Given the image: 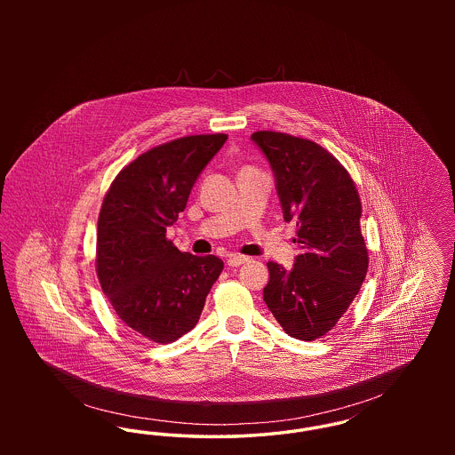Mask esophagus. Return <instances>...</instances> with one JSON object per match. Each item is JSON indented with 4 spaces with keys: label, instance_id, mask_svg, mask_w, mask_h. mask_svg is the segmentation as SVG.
I'll return each mask as SVG.
<instances>
[{
    "label": "esophagus",
    "instance_id": "1",
    "mask_svg": "<svg viewBox=\"0 0 455 455\" xmlns=\"http://www.w3.org/2000/svg\"><path fill=\"white\" fill-rule=\"evenodd\" d=\"M245 262H249L247 256H230V258L227 259V264H228L230 267H238V266H242V264H245Z\"/></svg>",
    "mask_w": 455,
    "mask_h": 455
}]
</instances>
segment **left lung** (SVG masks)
Segmentation results:
<instances>
[{
	"mask_svg": "<svg viewBox=\"0 0 455 455\" xmlns=\"http://www.w3.org/2000/svg\"><path fill=\"white\" fill-rule=\"evenodd\" d=\"M275 173L284 221L297 223L302 254L291 269L267 262L262 297L283 331L314 341L347 310L367 276L362 203L347 169L317 143L284 132L251 136Z\"/></svg>",
	"mask_w": 455,
	"mask_h": 455,
	"instance_id": "1",
	"label": "left lung"
}]
</instances>
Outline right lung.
Here are the masks:
<instances>
[{
	"mask_svg": "<svg viewBox=\"0 0 455 455\" xmlns=\"http://www.w3.org/2000/svg\"><path fill=\"white\" fill-rule=\"evenodd\" d=\"M227 134L173 140L140 155L114 179L97 230V275L124 324L172 343L199 321L223 260L180 252L165 238Z\"/></svg>",
	"mask_w": 455,
	"mask_h": 455,
	"instance_id": "right-lung-1",
	"label": "right lung"
}]
</instances>
